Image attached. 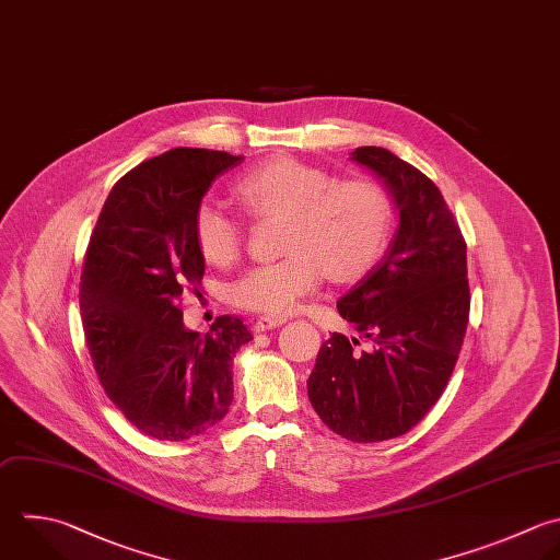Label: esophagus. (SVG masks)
<instances>
[{"label":"esophagus","mask_w":560,"mask_h":560,"mask_svg":"<svg viewBox=\"0 0 560 560\" xmlns=\"http://www.w3.org/2000/svg\"><path fill=\"white\" fill-rule=\"evenodd\" d=\"M282 324H287V317H269V315H262V317H258V319H256L254 330H256V332H265V330L280 328Z\"/></svg>","instance_id":"34e87169"}]
</instances>
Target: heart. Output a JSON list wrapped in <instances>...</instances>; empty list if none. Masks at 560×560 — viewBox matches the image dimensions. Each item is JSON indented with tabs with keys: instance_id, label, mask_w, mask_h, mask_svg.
Listing matches in <instances>:
<instances>
[{
	"instance_id": "obj_1",
	"label": "heart",
	"mask_w": 560,
	"mask_h": 560,
	"mask_svg": "<svg viewBox=\"0 0 560 560\" xmlns=\"http://www.w3.org/2000/svg\"><path fill=\"white\" fill-rule=\"evenodd\" d=\"M238 201L258 217H282L276 262L256 265L232 284V300L265 315H291L326 273L335 282L363 278L385 254L394 208L370 179H335L295 158H273L247 171L234 186ZM201 256L230 265L243 245V228L219 206L203 201L192 219Z\"/></svg>"
}]
</instances>
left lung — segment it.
Returning a JSON list of instances; mask_svg holds the SVG:
<instances>
[{
	"mask_svg": "<svg viewBox=\"0 0 560 560\" xmlns=\"http://www.w3.org/2000/svg\"><path fill=\"white\" fill-rule=\"evenodd\" d=\"M350 160L372 171L398 210L385 256L337 311L372 348L332 332L306 381L326 427L352 442H381L416 427L442 396L468 324L466 243L438 186L381 147Z\"/></svg>",
	"mask_w": 560,
	"mask_h": 560,
	"instance_id": "8db88e82",
	"label": "left lung"
}]
</instances>
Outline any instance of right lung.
<instances>
[{
	"label": "right lung",
	"mask_w": 560,
	"mask_h": 560,
	"mask_svg": "<svg viewBox=\"0 0 560 560\" xmlns=\"http://www.w3.org/2000/svg\"><path fill=\"white\" fill-rule=\"evenodd\" d=\"M243 155L173 149L127 173L109 192L81 276V319L96 374L142 433L182 442L225 418L232 361L252 341L221 315L208 332L184 326L179 298L201 284L206 258L192 219L212 182Z\"/></svg>",
	"instance_id": "add662e5"
}]
</instances>
